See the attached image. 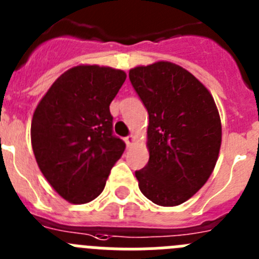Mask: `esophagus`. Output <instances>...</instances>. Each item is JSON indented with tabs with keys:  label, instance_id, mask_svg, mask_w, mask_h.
Here are the masks:
<instances>
[{
	"label": "esophagus",
	"instance_id": "esophagus-1",
	"mask_svg": "<svg viewBox=\"0 0 259 259\" xmlns=\"http://www.w3.org/2000/svg\"><path fill=\"white\" fill-rule=\"evenodd\" d=\"M125 143L127 147H133V144L135 143V135H129V137L125 138Z\"/></svg>",
	"mask_w": 259,
	"mask_h": 259
}]
</instances>
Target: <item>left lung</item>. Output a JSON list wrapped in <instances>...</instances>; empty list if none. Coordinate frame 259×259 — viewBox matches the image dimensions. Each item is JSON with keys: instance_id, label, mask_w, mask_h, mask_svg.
<instances>
[{"instance_id": "obj_1", "label": "left lung", "mask_w": 259, "mask_h": 259, "mask_svg": "<svg viewBox=\"0 0 259 259\" xmlns=\"http://www.w3.org/2000/svg\"><path fill=\"white\" fill-rule=\"evenodd\" d=\"M129 78L149 115V161L135 171L139 189L158 206H179L206 184L219 158L222 129L213 97L168 61L134 67Z\"/></svg>"}]
</instances>
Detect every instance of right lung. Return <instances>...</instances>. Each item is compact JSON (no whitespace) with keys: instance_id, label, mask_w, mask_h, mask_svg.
<instances>
[{"instance_id":"right-lung-1","label":"right lung","mask_w":259,"mask_h":259,"mask_svg":"<svg viewBox=\"0 0 259 259\" xmlns=\"http://www.w3.org/2000/svg\"><path fill=\"white\" fill-rule=\"evenodd\" d=\"M122 70L79 65L60 75L38 103L30 138L38 167L64 199L84 204L105 189L125 143L112 134L110 103Z\"/></svg>"}]
</instances>
